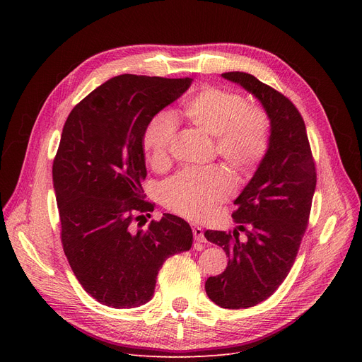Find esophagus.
I'll list each match as a JSON object with an SVG mask.
<instances>
[{
	"label": "esophagus",
	"mask_w": 362,
	"mask_h": 362,
	"mask_svg": "<svg viewBox=\"0 0 362 362\" xmlns=\"http://www.w3.org/2000/svg\"><path fill=\"white\" fill-rule=\"evenodd\" d=\"M192 232H194V238H195L198 242H204V240H205V236H204V230L201 229L199 226L194 224V226H192Z\"/></svg>",
	"instance_id": "34e87169"
}]
</instances>
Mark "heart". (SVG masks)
<instances>
[{
  "mask_svg": "<svg viewBox=\"0 0 362 362\" xmlns=\"http://www.w3.org/2000/svg\"><path fill=\"white\" fill-rule=\"evenodd\" d=\"M185 116L214 138L217 156L238 171L254 168L267 154L272 130L269 114L257 104H246L239 92L205 86L186 104ZM175 133L176 122L170 112H157L146 123L141 144L154 167L168 161ZM232 192V179L223 167L187 168L163 183L161 201L182 217L202 220Z\"/></svg>",
  "mask_w": 362,
  "mask_h": 362,
  "instance_id": "obj_1",
  "label": "heart"
}]
</instances>
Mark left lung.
I'll list each match as a JSON object with an SVG mask.
<instances>
[{
	"mask_svg": "<svg viewBox=\"0 0 362 362\" xmlns=\"http://www.w3.org/2000/svg\"><path fill=\"white\" fill-rule=\"evenodd\" d=\"M223 78L254 93L272 122L270 146L251 182L236 198L233 221L245 232L206 230L205 238L229 257L226 270L205 281L221 308H250L270 298L289 274L305 233L317 183L307 129L295 104L243 71Z\"/></svg>",
	"mask_w": 362,
	"mask_h": 362,
	"instance_id": "obj_1",
	"label": "left lung"
}]
</instances>
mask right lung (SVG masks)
<instances>
[{"instance_id": "right-lung-1", "label": "right lung", "mask_w": 362, "mask_h": 362, "mask_svg": "<svg viewBox=\"0 0 362 362\" xmlns=\"http://www.w3.org/2000/svg\"><path fill=\"white\" fill-rule=\"evenodd\" d=\"M191 83L120 74L93 89L64 123L52 163L62 243L76 279L103 305H144L163 262L192 246L191 226L177 216L135 227L156 206L142 198V132Z\"/></svg>"}]
</instances>
